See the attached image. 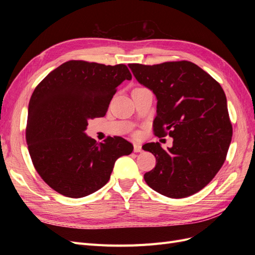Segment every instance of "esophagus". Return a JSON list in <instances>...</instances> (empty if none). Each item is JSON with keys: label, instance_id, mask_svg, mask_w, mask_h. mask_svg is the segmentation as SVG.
Segmentation results:
<instances>
[{"label": "esophagus", "instance_id": "34e87169", "mask_svg": "<svg viewBox=\"0 0 255 255\" xmlns=\"http://www.w3.org/2000/svg\"><path fill=\"white\" fill-rule=\"evenodd\" d=\"M142 148L139 143H134V152H141Z\"/></svg>", "mask_w": 255, "mask_h": 255}]
</instances>
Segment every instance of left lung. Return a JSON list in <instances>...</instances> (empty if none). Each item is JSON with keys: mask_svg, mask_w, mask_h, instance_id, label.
Listing matches in <instances>:
<instances>
[{"mask_svg": "<svg viewBox=\"0 0 255 255\" xmlns=\"http://www.w3.org/2000/svg\"><path fill=\"white\" fill-rule=\"evenodd\" d=\"M135 79L157 99L154 133L173 138L171 148L146 143L156 165L143 177L158 194L186 198L210 183L225 163L232 139L226 94L218 82L187 60L129 64Z\"/></svg>", "mask_w": 255, "mask_h": 255, "instance_id": "1", "label": "left lung"}]
</instances>
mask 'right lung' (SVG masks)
Returning a JSON list of instances; mask_svg holds the SVG:
<instances>
[{"mask_svg":"<svg viewBox=\"0 0 255 255\" xmlns=\"http://www.w3.org/2000/svg\"><path fill=\"white\" fill-rule=\"evenodd\" d=\"M132 80L126 65L69 60L35 88L28 104L26 143L34 167L51 188L83 198L109 182L116 160L133 151L121 137L97 142L85 130L104 117L116 89Z\"/></svg>","mask_w":255,"mask_h":255,"instance_id":"obj_1","label":"right lung"}]
</instances>
